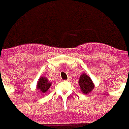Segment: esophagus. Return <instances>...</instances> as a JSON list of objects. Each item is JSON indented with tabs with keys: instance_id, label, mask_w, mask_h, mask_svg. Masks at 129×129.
Listing matches in <instances>:
<instances>
[{
	"instance_id": "esophagus-1",
	"label": "esophagus",
	"mask_w": 129,
	"mask_h": 129,
	"mask_svg": "<svg viewBox=\"0 0 129 129\" xmlns=\"http://www.w3.org/2000/svg\"><path fill=\"white\" fill-rule=\"evenodd\" d=\"M71 80H72V78L71 77H69L68 79H67V80H66V81H71Z\"/></svg>"
}]
</instances>
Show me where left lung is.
<instances>
[{"instance_id":"left-lung-1","label":"left lung","mask_w":129,"mask_h":129,"mask_svg":"<svg viewBox=\"0 0 129 129\" xmlns=\"http://www.w3.org/2000/svg\"><path fill=\"white\" fill-rule=\"evenodd\" d=\"M78 83L81 90L85 94H88L94 89V85L91 79L86 74L81 75Z\"/></svg>"}]
</instances>
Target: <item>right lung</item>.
<instances>
[{
  "label": "right lung",
  "instance_id": "right-lung-1",
  "mask_svg": "<svg viewBox=\"0 0 129 129\" xmlns=\"http://www.w3.org/2000/svg\"><path fill=\"white\" fill-rule=\"evenodd\" d=\"M51 85V83L49 82L46 78L45 77H41L40 79H39V82L37 83V89L40 90L41 93H44L48 90L49 88Z\"/></svg>",
  "mask_w": 129,
  "mask_h": 129
}]
</instances>
